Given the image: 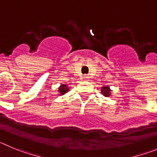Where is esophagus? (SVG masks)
Returning a JSON list of instances; mask_svg holds the SVG:
<instances>
[{"label": "esophagus", "mask_w": 157, "mask_h": 157, "mask_svg": "<svg viewBox=\"0 0 157 157\" xmlns=\"http://www.w3.org/2000/svg\"><path fill=\"white\" fill-rule=\"evenodd\" d=\"M83 78H84V79L85 80L89 79V76L86 75H83Z\"/></svg>", "instance_id": "esophagus-1"}]
</instances>
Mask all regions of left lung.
I'll use <instances>...</instances> for the list:
<instances>
[{
    "mask_svg": "<svg viewBox=\"0 0 157 157\" xmlns=\"http://www.w3.org/2000/svg\"><path fill=\"white\" fill-rule=\"evenodd\" d=\"M110 90H109V88L108 86H104L101 88V93L104 94V96H105V97H109V96H111L110 94Z\"/></svg>",
    "mask_w": 157,
    "mask_h": 157,
    "instance_id": "left-lung-1",
    "label": "left lung"
}]
</instances>
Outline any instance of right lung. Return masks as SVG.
I'll return each instance as SVG.
<instances>
[{"label": "right lung", "mask_w": 157, "mask_h": 157, "mask_svg": "<svg viewBox=\"0 0 157 157\" xmlns=\"http://www.w3.org/2000/svg\"><path fill=\"white\" fill-rule=\"evenodd\" d=\"M67 85H65V84H63V85L60 86V87L59 88V93L60 95H63L66 92L68 91V87H67Z\"/></svg>", "instance_id": "right-lung-1"}]
</instances>
